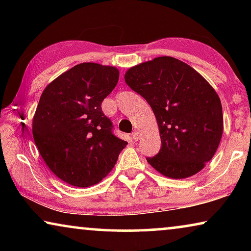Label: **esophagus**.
Here are the masks:
<instances>
[{
    "instance_id": "34e87169",
    "label": "esophagus",
    "mask_w": 251,
    "mask_h": 251,
    "mask_svg": "<svg viewBox=\"0 0 251 251\" xmlns=\"http://www.w3.org/2000/svg\"><path fill=\"white\" fill-rule=\"evenodd\" d=\"M131 138H132L133 142H137V140H138V139L140 138V133H139L138 131L132 132V133H131Z\"/></svg>"
}]
</instances>
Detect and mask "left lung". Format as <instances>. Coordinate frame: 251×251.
<instances>
[{"label": "left lung", "mask_w": 251, "mask_h": 251, "mask_svg": "<svg viewBox=\"0 0 251 251\" xmlns=\"http://www.w3.org/2000/svg\"><path fill=\"white\" fill-rule=\"evenodd\" d=\"M125 80L146 99L159 126L161 150L147 162L174 179L203 169L223 135L222 102L207 80L190 65L168 56L129 68Z\"/></svg>", "instance_id": "8db88e82"}]
</instances>
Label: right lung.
Wrapping results in <instances>:
<instances>
[{"instance_id":"right-lung-1","label":"right lung","mask_w":251,"mask_h":251,"mask_svg":"<svg viewBox=\"0 0 251 251\" xmlns=\"http://www.w3.org/2000/svg\"><path fill=\"white\" fill-rule=\"evenodd\" d=\"M119 70L82 63L59 75L41 95L33 137L49 169L76 187L98 184L128 143L113 135L101 102L119 81Z\"/></svg>"}]
</instances>
